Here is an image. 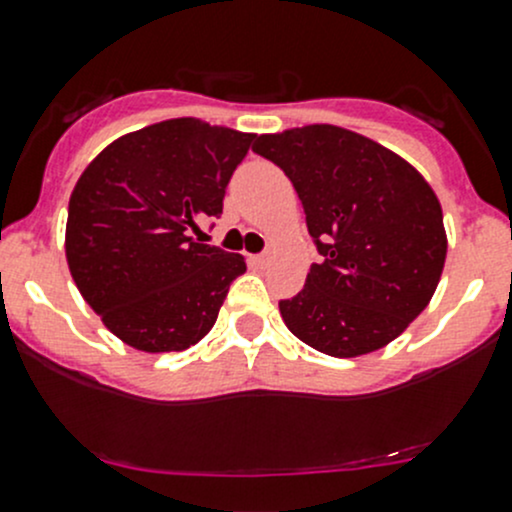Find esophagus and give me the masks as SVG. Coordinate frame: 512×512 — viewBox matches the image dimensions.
<instances>
[{"label":"esophagus","instance_id":"esophagus-1","mask_svg":"<svg viewBox=\"0 0 512 512\" xmlns=\"http://www.w3.org/2000/svg\"><path fill=\"white\" fill-rule=\"evenodd\" d=\"M250 262L257 267H265L267 262H270V255H267V252H260V255H252Z\"/></svg>","mask_w":512,"mask_h":512}]
</instances>
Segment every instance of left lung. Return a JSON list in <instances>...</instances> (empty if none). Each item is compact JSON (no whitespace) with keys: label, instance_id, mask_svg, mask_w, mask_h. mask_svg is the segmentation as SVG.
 <instances>
[{"label":"left lung","instance_id":"1","mask_svg":"<svg viewBox=\"0 0 512 512\" xmlns=\"http://www.w3.org/2000/svg\"><path fill=\"white\" fill-rule=\"evenodd\" d=\"M295 187L322 262L280 312L332 357L380 350L428 307L445 265L443 210L413 165L335 124L257 137Z\"/></svg>","mask_w":512,"mask_h":512}]
</instances>
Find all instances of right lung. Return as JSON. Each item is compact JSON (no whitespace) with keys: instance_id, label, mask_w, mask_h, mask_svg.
I'll use <instances>...</instances> for the list:
<instances>
[{"instance_id":"1","label":"right lung","mask_w":512,"mask_h":512,"mask_svg":"<svg viewBox=\"0 0 512 512\" xmlns=\"http://www.w3.org/2000/svg\"><path fill=\"white\" fill-rule=\"evenodd\" d=\"M252 140L195 117L167 119L114 140L82 172L69 197V272L122 342L185 350L215 325L247 265L202 245L200 225L222 215Z\"/></svg>"}]
</instances>
